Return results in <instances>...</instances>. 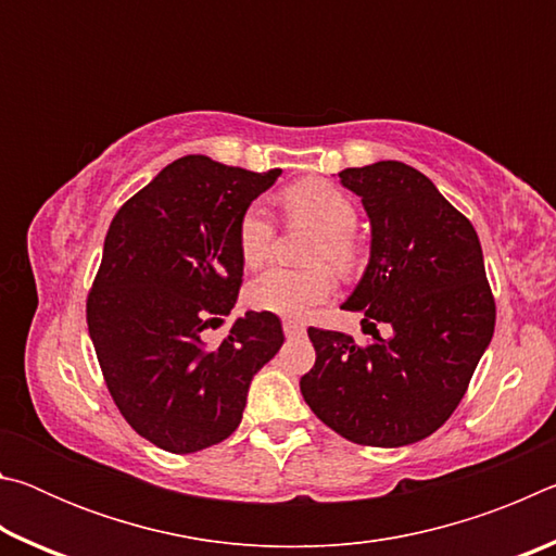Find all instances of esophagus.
Masks as SVG:
<instances>
[{"mask_svg":"<svg viewBox=\"0 0 556 556\" xmlns=\"http://www.w3.org/2000/svg\"><path fill=\"white\" fill-rule=\"evenodd\" d=\"M281 328H285V333H287L289 338L304 333V324H301V321H291V318H289V321L281 324Z\"/></svg>","mask_w":556,"mask_h":556,"instance_id":"1","label":"esophagus"}]
</instances>
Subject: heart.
Instances as JSON below:
<instances>
[{"instance_id": "1", "label": "heart", "mask_w": 556, "mask_h": 556, "mask_svg": "<svg viewBox=\"0 0 556 556\" xmlns=\"http://www.w3.org/2000/svg\"><path fill=\"white\" fill-rule=\"evenodd\" d=\"M289 218L304 220L321 230V240L312 252L314 262H331L336 269H351L355 262V230L357 211L353 201L324 178H306L289 186L281 195ZM275 248V223L262 205H250L238 223V250L248 267L265 265ZM333 294V277L324 267L289 269L271 267L252 281L248 289L250 304L260 312L287 318H301L316 304Z\"/></svg>"}]
</instances>
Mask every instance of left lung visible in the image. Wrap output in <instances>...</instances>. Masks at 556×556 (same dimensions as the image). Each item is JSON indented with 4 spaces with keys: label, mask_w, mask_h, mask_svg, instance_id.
<instances>
[{
    "label": "left lung",
    "mask_w": 556,
    "mask_h": 556,
    "mask_svg": "<svg viewBox=\"0 0 556 556\" xmlns=\"http://www.w3.org/2000/svg\"><path fill=\"white\" fill-rule=\"evenodd\" d=\"M370 218V262L341 308L363 312L372 343L308 328L316 363L299 388L336 434L397 448L454 414L495 328L473 225L429 178L402 162L343 168ZM375 323H388L382 339Z\"/></svg>",
    "instance_id": "left-lung-1"
}]
</instances>
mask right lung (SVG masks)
Instances as JSON below:
<instances>
[{"label":"right lung","instance_id":"right-lung-1","mask_svg":"<svg viewBox=\"0 0 556 556\" xmlns=\"http://www.w3.org/2000/svg\"><path fill=\"white\" fill-rule=\"evenodd\" d=\"M279 174L181 156L110 223L88 331L122 417L172 454L228 439L252 378L285 343L269 312H248L218 345L203 341L238 301L242 213Z\"/></svg>","mask_w":556,"mask_h":556}]
</instances>
